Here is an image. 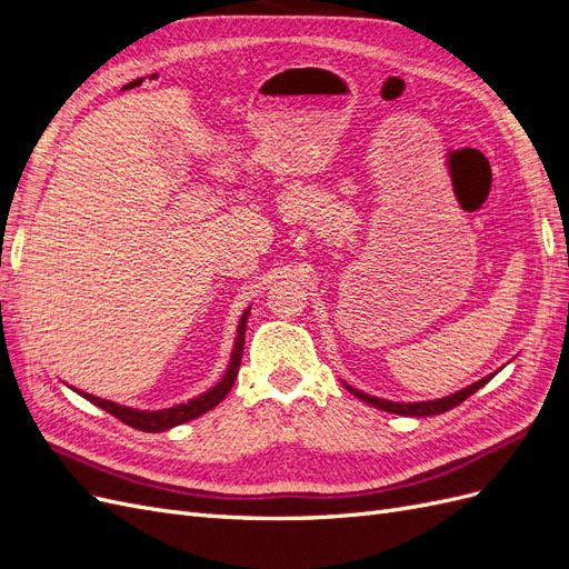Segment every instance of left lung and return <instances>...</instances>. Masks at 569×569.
<instances>
[{
  "instance_id": "left-lung-1",
  "label": "left lung",
  "mask_w": 569,
  "mask_h": 569,
  "mask_svg": "<svg viewBox=\"0 0 569 569\" xmlns=\"http://www.w3.org/2000/svg\"><path fill=\"white\" fill-rule=\"evenodd\" d=\"M491 377H493V375H489V377H485V380H479V382H475V385H470V387H465V389H460V391H456V393H451V396H443V399H437V401H420V403H396V401H387V399H377V396L363 393V391H358V389H353V387H349V385H347V389H349L351 393H356L360 401H366V403H370V406H375V408H380V410L396 412V416L425 418V416H439V412H446V410H451V408L460 406L465 399H468V396H472L477 389L485 387V385L491 380Z\"/></svg>"
}]
</instances>
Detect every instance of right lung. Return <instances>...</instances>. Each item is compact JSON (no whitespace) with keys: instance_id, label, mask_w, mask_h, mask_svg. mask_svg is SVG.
I'll use <instances>...</instances> for the list:
<instances>
[{"instance_id":"right-lung-1","label":"right lung","mask_w":569,"mask_h":569,"mask_svg":"<svg viewBox=\"0 0 569 569\" xmlns=\"http://www.w3.org/2000/svg\"><path fill=\"white\" fill-rule=\"evenodd\" d=\"M247 318H249V311H244L242 320H239L237 339H234V351H232V358H230V366H228L226 377H222V380L213 389L197 396V399H192V401L173 406V408H166V410H134V408H128V406H118L113 401H104V399H99V396H92V393H84V391H78V393H82L84 399H88L94 406H99L101 410L111 412V416L118 418L120 422H126V425H130L134 429H142V432H163V429H170V427H176V425L194 420V418L203 416L206 410L216 408L222 399H226L228 391L232 389V385L237 380V372H239V363H242V353H244Z\"/></svg>"}]
</instances>
